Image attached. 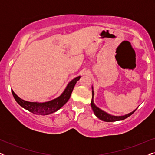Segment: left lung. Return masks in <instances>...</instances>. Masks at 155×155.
I'll return each instance as SVG.
<instances>
[{
  "label": "left lung",
  "instance_id": "left-lung-1",
  "mask_svg": "<svg viewBox=\"0 0 155 155\" xmlns=\"http://www.w3.org/2000/svg\"><path fill=\"white\" fill-rule=\"evenodd\" d=\"M93 96H94V91L92 90V101H91V107H92V109L94 111V113L97 118H99V119L101 120H104V121L106 122H114V121H117V120H124L125 118H128L130 116V115L134 113L135 111V110L134 111L131 112V113L126 114L125 116H111L108 114L107 113H106L102 110H101L100 109H99L98 107H96L95 104L93 102Z\"/></svg>",
  "mask_w": 155,
  "mask_h": 155
}]
</instances>
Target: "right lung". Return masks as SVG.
<instances>
[{
  "label": "right lung",
  "mask_w": 155,
  "mask_h": 155,
  "mask_svg": "<svg viewBox=\"0 0 155 155\" xmlns=\"http://www.w3.org/2000/svg\"><path fill=\"white\" fill-rule=\"evenodd\" d=\"M80 76H78L75 79H73L72 81L69 82L67 87L65 88L64 92H63V94L60 97L54 99V100L47 101V102L38 103L27 101L18 97V95H16L15 93L12 90V93L15 101L24 109L28 110L29 111L35 114H38V115H48V114H52L55 111H58L68 101L70 97H71V93L73 90L74 87H75L76 82L80 80Z\"/></svg>",
  "instance_id": "right-lung-1"
}]
</instances>
